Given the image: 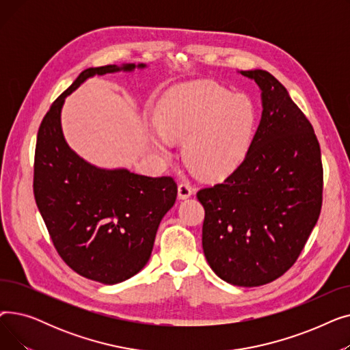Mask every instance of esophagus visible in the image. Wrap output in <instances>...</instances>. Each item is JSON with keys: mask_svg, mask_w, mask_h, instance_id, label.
<instances>
[{"mask_svg": "<svg viewBox=\"0 0 350 350\" xmlns=\"http://www.w3.org/2000/svg\"><path fill=\"white\" fill-rule=\"evenodd\" d=\"M193 194V189L189 185V183H180L178 185V198L180 200H186Z\"/></svg>", "mask_w": 350, "mask_h": 350, "instance_id": "esophagus-1", "label": "esophagus"}]
</instances>
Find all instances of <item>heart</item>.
I'll list each match as a JSON object with an SVG mask.
<instances>
[{
    "mask_svg": "<svg viewBox=\"0 0 350 350\" xmlns=\"http://www.w3.org/2000/svg\"><path fill=\"white\" fill-rule=\"evenodd\" d=\"M161 133L156 149L165 154L170 139H183V156L201 177L224 176L245 159L256 127V109L250 96L232 94L213 82L180 86L157 109Z\"/></svg>",
    "mask_w": 350,
    "mask_h": 350,
    "instance_id": "obj_1",
    "label": "heart"
}]
</instances>
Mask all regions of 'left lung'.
I'll use <instances>...</instances> for the list:
<instances>
[{
	"label": "left lung",
	"mask_w": 350,
	"mask_h": 350,
	"mask_svg": "<svg viewBox=\"0 0 350 350\" xmlns=\"http://www.w3.org/2000/svg\"><path fill=\"white\" fill-rule=\"evenodd\" d=\"M241 75L261 89L260 126L243 163L197 198L211 269L228 284L260 286L298 260L321 214L323 169L314 127L285 86L262 69Z\"/></svg>",
	"instance_id": "1"
}]
</instances>
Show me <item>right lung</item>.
<instances>
[{"instance_id":"right-lung-1","label":"right lung","mask_w":350,"mask_h":350,"mask_svg":"<svg viewBox=\"0 0 350 350\" xmlns=\"http://www.w3.org/2000/svg\"><path fill=\"white\" fill-rule=\"evenodd\" d=\"M135 68L126 64L85 69L49 107L35 147L33 196L53 247L73 271L106 285L129 280L149 261L159 224L176 201L177 185L167 176L147 177L89 164L65 142L61 109L88 78Z\"/></svg>"}]
</instances>
